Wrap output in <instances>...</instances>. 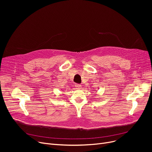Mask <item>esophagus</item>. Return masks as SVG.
I'll list each match as a JSON object with an SVG mask.
<instances>
[{"mask_svg":"<svg viewBox=\"0 0 152 152\" xmlns=\"http://www.w3.org/2000/svg\"><path fill=\"white\" fill-rule=\"evenodd\" d=\"M75 87H76L77 89H80L81 87H82V86H81V85H80V84H75Z\"/></svg>","mask_w":152,"mask_h":152,"instance_id":"1","label":"esophagus"}]
</instances>
